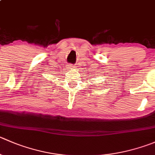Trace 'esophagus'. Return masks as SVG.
Here are the masks:
<instances>
[{
  "label": "esophagus",
  "mask_w": 155,
  "mask_h": 155,
  "mask_svg": "<svg viewBox=\"0 0 155 155\" xmlns=\"http://www.w3.org/2000/svg\"><path fill=\"white\" fill-rule=\"evenodd\" d=\"M73 68H74V67H73V65H71V64H69V65L67 66V69H68V70H73Z\"/></svg>",
  "instance_id": "34e87169"
}]
</instances>
